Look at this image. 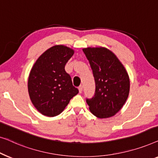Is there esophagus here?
<instances>
[{
    "label": "esophagus",
    "mask_w": 158,
    "mask_h": 158,
    "mask_svg": "<svg viewBox=\"0 0 158 158\" xmlns=\"http://www.w3.org/2000/svg\"><path fill=\"white\" fill-rule=\"evenodd\" d=\"M78 89H79V93H81V92H82V90H83V86H82L81 85L79 86Z\"/></svg>",
    "instance_id": "1"
}]
</instances>
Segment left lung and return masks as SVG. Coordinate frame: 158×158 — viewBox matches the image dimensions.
<instances>
[{
    "label": "left lung",
    "mask_w": 158,
    "mask_h": 158,
    "mask_svg": "<svg viewBox=\"0 0 158 158\" xmlns=\"http://www.w3.org/2000/svg\"><path fill=\"white\" fill-rule=\"evenodd\" d=\"M83 52L93 71L96 91L86 99L90 112L100 119L113 117L128 98L130 81L123 63L112 51L105 47L84 48Z\"/></svg>",
    "instance_id": "1"
}]
</instances>
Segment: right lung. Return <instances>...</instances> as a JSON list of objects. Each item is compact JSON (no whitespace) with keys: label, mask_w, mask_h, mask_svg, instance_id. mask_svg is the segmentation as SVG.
I'll use <instances>...</instances> for the list:
<instances>
[{"label":"right lung","mask_w":158,"mask_h":158,"mask_svg":"<svg viewBox=\"0 0 158 158\" xmlns=\"http://www.w3.org/2000/svg\"><path fill=\"white\" fill-rule=\"evenodd\" d=\"M74 50L55 45L38 58L30 71L28 92L31 101L41 114L55 117L61 113L79 90L73 86L65 65Z\"/></svg>","instance_id":"1"}]
</instances>
